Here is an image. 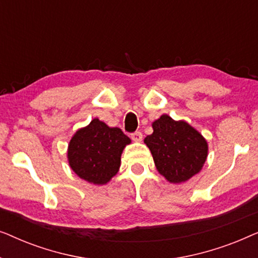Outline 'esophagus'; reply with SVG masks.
<instances>
[{
	"instance_id": "esophagus-1",
	"label": "esophagus",
	"mask_w": 258,
	"mask_h": 258,
	"mask_svg": "<svg viewBox=\"0 0 258 258\" xmlns=\"http://www.w3.org/2000/svg\"><path fill=\"white\" fill-rule=\"evenodd\" d=\"M132 139H133V141H135V142H141V141H142V139H143L142 133H141V132L133 133L132 134Z\"/></svg>"
}]
</instances>
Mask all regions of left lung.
<instances>
[{
  "mask_svg": "<svg viewBox=\"0 0 258 258\" xmlns=\"http://www.w3.org/2000/svg\"><path fill=\"white\" fill-rule=\"evenodd\" d=\"M154 133L144 139L157 171L170 183L188 181L199 174L208 156L204 137L185 121L162 115L153 123Z\"/></svg>",
  "mask_w": 258,
  "mask_h": 258,
  "instance_id": "left-lung-1",
  "label": "left lung"
}]
</instances>
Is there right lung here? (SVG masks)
Returning <instances> with one entry per match:
<instances>
[{
    "label": "right lung",
    "mask_w": 258,
    "mask_h": 258,
    "mask_svg": "<svg viewBox=\"0 0 258 258\" xmlns=\"http://www.w3.org/2000/svg\"><path fill=\"white\" fill-rule=\"evenodd\" d=\"M132 141L119 128H110L98 118L74 134L68 146V162L84 181L102 185L117 174L121 155Z\"/></svg>",
    "instance_id": "right-lung-1"
}]
</instances>
